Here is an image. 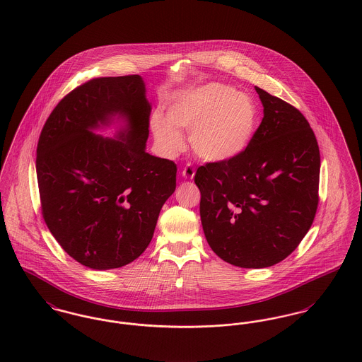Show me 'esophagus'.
Here are the masks:
<instances>
[{"instance_id":"esophagus-1","label":"esophagus","mask_w":362,"mask_h":362,"mask_svg":"<svg viewBox=\"0 0 362 362\" xmlns=\"http://www.w3.org/2000/svg\"><path fill=\"white\" fill-rule=\"evenodd\" d=\"M194 175H195V170H194V167H192V164H187V165L183 168V170H182V176H183L185 179H192Z\"/></svg>"}]
</instances>
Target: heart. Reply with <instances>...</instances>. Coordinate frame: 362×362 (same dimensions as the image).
<instances>
[{"label": "heart", "mask_w": 362, "mask_h": 362, "mask_svg": "<svg viewBox=\"0 0 362 362\" xmlns=\"http://www.w3.org/2000/svg\"><path fill=\"white\" fill-rule=\"evenodd\" d=\"M258 123L255 100L230 86L209 83L175 100L168 116L156 112L150 127L160 148L175 154L183 148L180 129L190 131L195 154L209 163H224L250 145Z\"/></svg>", "instance_id": "b5f03b06"}]
</instances>
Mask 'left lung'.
Returning <instances> with one entry per match:
<instances>
[{
	"label": "left lung",
	"instance_id": "obj_1",
	"mask_svg": "<svg viewBox=\"0 0 362 362\" xmlns=\"http://www.w3.org/2000/svg\"><path fill=\"white\" fill-rule=\"evenodd\" d=\"M264 117L242 154L199 167V214L213 252L240 268L291 255L319 205L320 150L297 107L255 86Z\"/></svg>",
	"mask_w": 362,
	"mask_h": 362
}]
</instances>
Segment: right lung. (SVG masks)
Returning a JSON list of instances; mask_svg holds the SVG:
<instances>
[{
    "instance_id": "obj_1",
    "label": "right lung",
    "mask_w": 362,
    "mask_h": 362,
    "mask_svg": "<svg viewBox=\"0 0 362 362\" xmlns=\"http://www.w3.org/2000/svg\"><path fill=\"white\" fill-rule=\"evenodd\" d=\"M151 107L139 75L97 78L57 104L37 148L42 216L65 253L87 268L124 267L142 255L176 189V164L146 151ZM115 118V139L94 134Z\"/></svg>"
}]
</instances>
